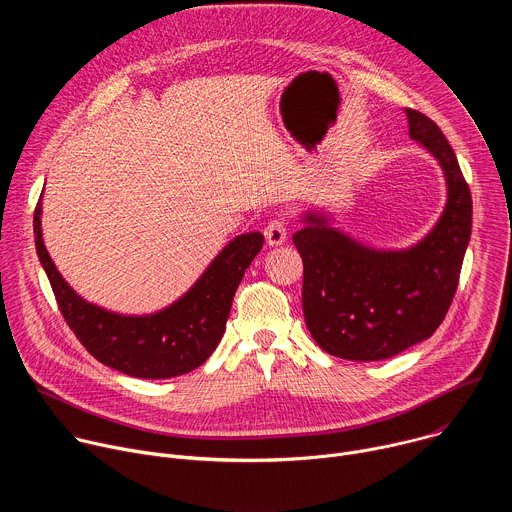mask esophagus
<instances>
[{
    "mask_svg": "<svg viewBox=\"0 0 512 512\" xmlns=\"http://www.w3.org/2000/svg\"><path fill=\"white\" fill-rule=\"evenodd\" d=\"M263 235H265V241H267L269 247H277V245H283V243H285V239H287V229H285L283 221H279V218H273V221L267 223Z\"/></svg>",
    "mask_w": 512,
    "mask_h": 512,
    "instance_id": "1",
    "label": "esophagus"
}]
</instances>
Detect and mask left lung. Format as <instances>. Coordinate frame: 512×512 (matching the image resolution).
<instances>
[{
  "instance_id": "obj_1",
  "label": "left lung",
  "mask_w": 512,
  "mask_h": 512,
  "mask_svg": "<svg viewBox=\"0 0 512 512\" xmlns=\"http://www.w3.org/2000/svg\"><path fill=\"white\" fill-rule=\"evenodd\" d=\"M409 137L440 164L446 206L405 249H377L332 225L324 208L302 212L294 243L304 261L302 306L312 338L346 360H385L427 340L454 300L472 233V196L442 129L405 109Z\"/></svg>"
}]
</instances>
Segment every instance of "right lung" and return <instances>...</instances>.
Here are the masks:
<instances>
[{
	"instance_id": "1",
	"label": "right lung",
	"mask_w": 512,
	"mask_h": 512,
	"mask_svg": "<svg viewBox=\"0 0 512 512\" xmlns=\"http://www.w3.org/2000/svg\"><path fill=\"white\" fill-rule=\"evenodd\" d=\"M34 237L70 330L99 362L137 379H172L200 367L221 342L235 291L263 247L261 233H243L170 306L154 314H119L87 302L56 269L42 237V196L34 212Z\"/></svg>"
}]
</instances>
